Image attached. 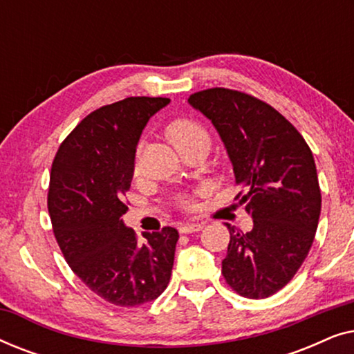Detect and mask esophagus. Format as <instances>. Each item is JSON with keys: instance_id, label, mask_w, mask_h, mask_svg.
<instances>
[{"instance_id": "esophagus-1", "label": "esophagus", "mask_w": 354, "mask_h": 354, "mask_svg": "<svg viewBox=\"0 0 354 354\" xmlns=\"http://www.w3.org/2000/svg\"><path fill=\"white\" fill-rule=\"evenodd\" d=\"M203 224H200V222H187V224L180 225V234H193V232H200L203 229Z\"/></svg>"}]
</instances>
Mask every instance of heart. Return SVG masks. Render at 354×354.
I'll return each mask as SVG.
<instances>
[{
  "mask_svg": "<svg viewBox=\"0 0 354 354\" xmlns=\"http://www.w3.org/2000/svg\"><path fill=\"white\" fill-rule=\"evenodd\" d=\"M166 137L177 151L198 143L209 145V135L203 125L192 119H176L166 127Z\"/></svg>",
  "mask_w": 354,
  "mask_h": 354,
  "instance_id": "1",
  "label": "heart"
}]
</instances>
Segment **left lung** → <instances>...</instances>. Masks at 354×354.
Wrapping results in <instances>:
<instances>
[{"label": "left lung", "instance_id": "8db88e82", "mask_svg": "<svg viewBox=\"0 0 354 354\" xmlns=\"http://www.w3.org/2000/svg\"><path fill=\"white\" fill-rule=\"evenodd\" d=\"M188 104L219 133L253 217L246 234L227 224L222 274L236 293L268 298L293 279L314 241L321 190L311 149L279 111L241 91L203 90Z\"/></svg>", "mask_w": 354, "mask_h": 354}]
</instances>
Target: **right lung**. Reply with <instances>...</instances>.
Instances as JSON below:
<instances>
[{
  "instance_id": "right-lung-1",
  "label": "right lung",
  "mask_w": 354,
  "mask_h": 354,
  "mask_svg": "<svg viewBox=\"0 0 354 354\" xmlns=\"http://www.w3.org/2000/svg\"><path fill=\"white\" fill-rule=\"evenodd\" d=\"M169 98L130 96L86 115L57 149L48 211L67 264L82 282L115 306H140L166 290L178 232L145 234L140 245L124 224L125 192L148 120Z\"/></svg>"
}]
</instances>
